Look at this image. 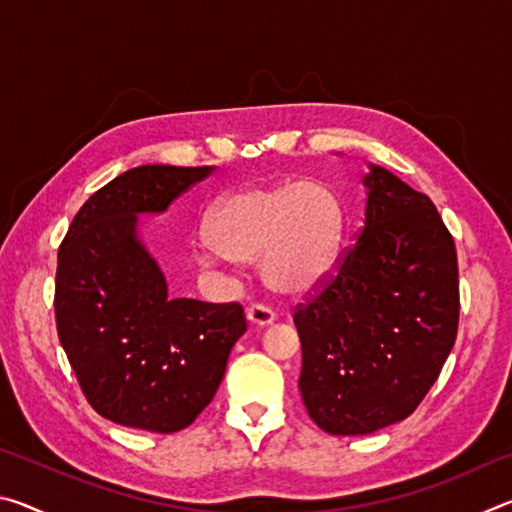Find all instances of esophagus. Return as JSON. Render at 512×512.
<instances>
[{
	"mask_svg": "<svg viewBox=\"0 0 512 512\" xmlns=\"http://www.w3.org/2000/svg\"><path fill=\"white\" fill-rule=\"evenodd\" d=\"M246 316H248V320H250V323H253V325L264 327V325H271V323H273V320H275V311H273L271 307H266L264 302H253V305L248 307Z\"/></svg>",
	"mask_w": 512,
	"mask_h": 512,
	"instance_id": "esophagus-1",
	"label": "esophagus"
}]
</instances>
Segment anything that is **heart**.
Instances as JSON below:
<instances>
[{"label": "heart", "instance_id": "b5f03b06", "mask_svg": "<svg viewBox=\"0 0 512 512\" xmlns=\"http://www.w3.org/2000/svg\"><path fill=\"white\" fill-rule=\"evenodd\" d=\"M205 235L232 262L259 257L268 287L300 296L325 280L339 255L343 205L314 180L248 185L214 203Z\"/></svg>", "mask_w": 512, "mask_h": 512}]
</instances>
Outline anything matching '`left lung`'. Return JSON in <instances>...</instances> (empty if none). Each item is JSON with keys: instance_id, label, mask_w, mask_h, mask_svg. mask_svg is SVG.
I'll return each instance as SVG.
<instances>
[{"instance_id": "obj_1", "label": "left lung", "mask_w": 512, "mask_h": 512, "mask_svg": "<svg viewBox=\"0 0 512 512\" xmlns=\"http://www.w3.org/2000/svg\"><path fill=\"white\" fill-rule=\"evenodd\" d=\"M366 221L305 302L300 393L332 436H363L418 409L458 332L452 232L427 194L370 167Z\"/></svg>"}]
</instances>
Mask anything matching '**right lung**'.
<instances>
[{
	"label": "right lung",
	"instance_id": "add662e5",
	"mask_svg": "<svg viewBox=\"0 0 512 512\" xmlns=\"http://www.w3.org/2000/svg\"><path fill=\"white\" fill-rule=\"evenodd\" d=\"M210 173L169 164L128 169L85 201L58 248L60 345L92 409L124 427H189L212 402L248 327L239 302L169 298L137 237V214L164 212Z\"/></svg>",
	"mask_w": 512,
	"mask_h": 512
}]
</instances>
